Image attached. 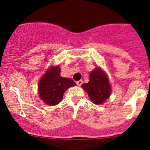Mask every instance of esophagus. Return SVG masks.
Wrapping results in <instances>:
<instances>
[{"mask_svg": "<svg viewBox=\"0 0 150 150\" xmlns=\"http://www.w3.org/2000/svg\"><path fill=\"white\" fill-rule=\"evenodd\" d=\"M76 83H77V85H78V86H81V85L83 84V80H78V81L76 82Z\"/></svg>", "mask_w": 150, "mask_h": 150, "instance_id": "34e87169", "label": "esophagus"}]
</instances>
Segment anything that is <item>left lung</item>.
<instances>
[{
	"label": "left lung",
	"instance_id": "1",
	"mask_svg": "<svg viewBox=\"0 0 150 150\" xmlns=\"http://www.w3.org/2000/svg\"><path fill=\"white\" fill-rule=\"evenodd\" d=\"M93 103L103 104L112 93V88L108 75L100 67H96L90 74L88 83L81 85Z\"/></svg>",
	"mask_w": 150,
	"mask_h": 150
}]
</instances>
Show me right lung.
<instances>
[{"instance_id":"right-lung-1","label":"right lung","mask_w":150,"mask_h":150,"mask_svg":"<svg viewBox=\"0 0 150 150\" xmlns=\"http://www.w3.org/2000/svg\"><path fill=\"white\" fill-rule=\"evenodd\" d=\"M59 66L50 67L38 83L40 98L48 105H56L62 101L63 94L67 89L76 85L70 78H62Z\"/></svg>"}]
</instances>
